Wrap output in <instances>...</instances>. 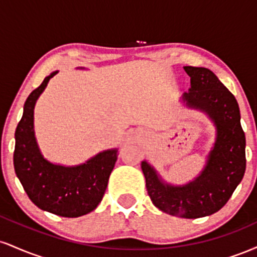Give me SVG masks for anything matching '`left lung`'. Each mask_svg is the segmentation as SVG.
Segmentation results:
<instances>
[{
	"instance_id": "obj_1",
	"label": "left lung",
	"mask_w": 257,
	"mask_h": 257,
	"mask_svg": "<svg viewBox=\"0 0 257 257\" xmlns=\"http://www.w3.org/2000/svg\"><path fill=\"white\" fill-rule=\"evenodd\" d=\"M191 88L182 95L186 106L205 112L216 128L214 147L203 170L193 181L181 186L167 184L146 161L141 169L155 206L164 213L197 219L219 211L231 198L245 173V134L234 95L205 67L185 66Z\"/></svg>"
}]
</instances>
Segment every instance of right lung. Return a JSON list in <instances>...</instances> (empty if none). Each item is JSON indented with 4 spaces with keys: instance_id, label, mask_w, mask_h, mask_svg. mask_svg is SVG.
<instances>
[{
    "instance_id": "1",
    "label": "right lung",
    "mask_w": 257,
    "mask_h": 257,
    "mask_svg": "<svg viewBox=\"0 0 257 257\" xmlns=\"http://www.w3.org/2000/svg\"><path fill=\"white\" fill-rule=\"evenodd\" d=\"M57 73L47 76L26 99L16 131L14 170L35 205L59 216L78 217L93 211L101 202L118 150H106L75 167L51 163L43 157L35 137L34 108L49 79Z\"/></svg>"
}]
</instances>
